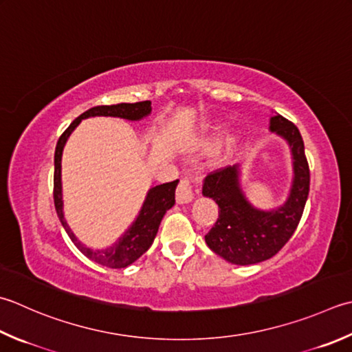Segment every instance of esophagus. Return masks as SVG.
Returning a JSON list of instances; mask_svg holds the SVG:
<instances>
[{"label":"esophagus","instance_id":"esophagus-1","mask_svg":"<svg viewBox=\"0 0 352 352\" xmlns=\"http://www.w3.org/2000/svg\"><path fill=\"white\" fill-rule=\"evenodd\" d=\"M194 199V190H192V183L189 178H183L177 188V203L188 204Z\"/></svg>","mask_w":352,"mask_h":352}]
</instances>
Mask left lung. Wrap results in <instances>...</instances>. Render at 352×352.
<instances>
[{"label": "left lung", "instance_id": "obj_1", "mask_svg": "<svg viewBox=\"0 0 352 352\" xmlns=\"http://www.w3.org/2000/svg\"><path fill=\"white\" fill-rule=\"evenodd\" d=\"M270 133L285 140L292 153L293 182L284 204L259 209L241 186V166L224 168L204 178L203 197L218 204V219L204 236L218 256L235 265H252L274 256L298 227L309 192V169L304 140L292 122L274 113Z\"/></svg>", "mask_w": 352, "mask_h": 352}]
</instances>
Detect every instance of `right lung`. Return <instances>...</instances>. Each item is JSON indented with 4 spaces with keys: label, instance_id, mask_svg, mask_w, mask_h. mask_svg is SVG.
Wrapping results in <instances>:
<instances>
[{
    "label": "right lung",
    "instance_id": "right-lung-1",
    "mask_svg": "<svg viewBox=\"0 0 352 352\" xmlns=\"http://www.w3.org/2000/svg\"><path fill=\"white\" fill-rule=\"evenodd\" d=\"M151 102H135V103H117V105H103V107H94L89 108L88 111L82 113L78 119L72 122L64 134L59 137L56 151H54V178H53V198H54V208L59 217V221L64 227L68 236L73 241V244L85 254L88 259L93 263H98L100 265H105L109 268H125L135 263L142 254L146 252L154 243V238L160 227L162 219L172 206L175 204V189L178 180L158 184L151 188L146 194V198L142 204V209L139 215L133 221L128 229L123 232L120 238H117L116 243L105 247V249H91V247L80 243L78 236L74 235L73 230L68 226L65 215H64V199H62V153H64V146L72 135L73 131L79 123L88 119V117L103 116V117H119V119H125L131 122L142 120L144 117L151 114Z\"/></svg>",
    "mask_w": 352,
    "mask_h": 352
}]
</instances>
